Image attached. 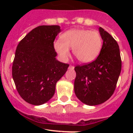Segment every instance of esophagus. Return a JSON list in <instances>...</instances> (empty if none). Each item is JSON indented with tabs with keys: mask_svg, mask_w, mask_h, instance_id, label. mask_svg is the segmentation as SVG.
<instances>
[{
	"mask_svg": "<svg viewBox=\"0 0 133 133\" xmlns=\"http://www.w3.org/2000/svg\"><path fill=\"white\" fill-rule=\"evenodd\" d=\"M75 68V67L73 65H69V69H73Z\"/></svg>",
	"mask_w": 133,
	"mask_h": 133,
	"instance_id": "obj_1",
	"label": "esophagus"
}]
</instances>
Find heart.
I'll return each mask as SVG.
<instances>
[{"instance_id":"obj_1","label":"heart","mask_w":133,"mask_h":133,"mask_svg":"<svg viewBox=\"0 0 133 133\" xmlns=\"http://www.w3.org/2000/svg\"><path fill=\"white\" fill-rule=\"evenodd\" d=\"M61 41L54 42V48L62 60L69 57V48L82 63L91 62L100 54L102 47V38L100 33L89 29H73L63 33Z\"/></svg>"}]
</instances>
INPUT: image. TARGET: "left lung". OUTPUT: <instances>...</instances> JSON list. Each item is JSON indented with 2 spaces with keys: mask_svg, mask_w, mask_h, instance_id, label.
Listing matches in <instances>:
<instances>
[{
  "mask_svg": "<svg viewBox=\"0 0 133 133\" xmlns=\"http://www.w3.org/2000/svg\"><path fill=\"white\" fill-rule=\"evenodd\" d=\"M99 31L103 45L98 57L92 62L75 68V95L88 105L102 104L112 96L122 69L117 42L101 27Z\"/></svg>",
  "mask_w": 133,
  "mask_h": 133,
  "instance_id": "8db88e82",
  "label": "left lung"
}]
</instances>
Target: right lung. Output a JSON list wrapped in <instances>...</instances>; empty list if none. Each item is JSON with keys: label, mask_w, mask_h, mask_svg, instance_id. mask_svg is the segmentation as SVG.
Returning <instances> with one entry per match:
<instances>
[{"label": "right lung", "mask_w": 133, "mask_h": 133, "mask_svg": "<svg viewBox=\"0 0 133 133\" xmlns=\"http://www.w3.org/2000/svg\"><path fill=\"white\" fill-rule=\"evenodd\" d=\"M60 31L59 25H40L17 47L12 76L20 96L32 105H42L53 97L56 84L69 65L56 59L53 44Z\"/></svg>", "instance_id": "add662e5"}]
</instances>
